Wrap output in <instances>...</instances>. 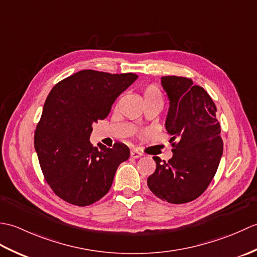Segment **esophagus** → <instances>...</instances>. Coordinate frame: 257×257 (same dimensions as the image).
I'll use <instances>...</instances> for the list:
<instances>
[{"instance_id": "esophagus-1", "label": "esophagus", "mask_w": 257, "mask_h": 257, "mask_svg": "<svg viewBox=\"0 0 257 257\" xmlns=\"http://www.w3.org/2000/svg\"><path fill=\"white\" fill-rule=\"evenodd\" d=\"M130 156H132V158L137 159V158H140L141 156H143V154H140V152L137 151V150H132V151H130Z\"/></svg>"}]
</instances>
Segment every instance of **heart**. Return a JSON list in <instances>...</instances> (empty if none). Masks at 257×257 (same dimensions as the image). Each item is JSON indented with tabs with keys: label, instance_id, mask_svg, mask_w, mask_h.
<instances>
[{
	"label": "heart",
	"instance_id": "b5f03b06",
	"mask_svg": "<svg viewBox=\"0 0 257 257\" xmlns=\"http://www.w3.org/2000/svg\"><path fill=\"white\" fill-rule=\"evenodd\" d=\"M143 97H144V101H147V100L162 101L161 90L159 89V87L154 84L148 85L146 87L143 91Z\"/></svg>",
	"mask_w": 257,
	"mask_h": 257
}]
</instances>
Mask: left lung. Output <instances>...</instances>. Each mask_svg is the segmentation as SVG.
Instances as JSON below:
<instances>
[{
    "label": "left lung",
    "mask_w": 257,
    "mask_h": 257,
    "mask_svg": "<svg viewBox=\"0 0 257 257\" xmlns=\"http://www.w3.org/2000/svg\"><path fill=\"white\" fill-rule=\"evenodd\" d=\"M161 85L170 101L166 129L173 156L168 162L154 157L156 171L147 183L159 199L182 204L199 198L214 178L223 154L221 127L214 101L192 79L163 76Z\"/></svg>",
    "instance_id": "obj_1"
}]
</instances>
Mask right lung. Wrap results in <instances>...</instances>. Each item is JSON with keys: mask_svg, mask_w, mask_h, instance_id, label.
<instances>
[{"mask_svg": "<svg viewBox=\"0 0 257 257\" xmlns=\"http://www.w3.org/2000/svg\"><path fill=\"white\" fill-rule=\"evenodd\" d=\"M138 76L85 69L59 81L48 94L34 135L46 182L70 204L95 203L110 189L119 165L130 156L123 144L112 148L89 141L92 123L105 119L116 98Z\"/></svg>", "mask_w": 257, "mask_h": 257, "instance_id": "right-lung-1", "label": "right lung"}]
</instances>
